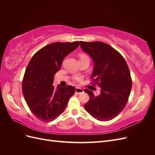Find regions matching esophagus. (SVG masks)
<instances>
[{
	"mask_svg": "<svg viewBox=\"0 0 155 155\" xmlns=\"http://www.w3.org/2000/svg\"><path fill=\"white\" fill-rule=\"evenodd\" d=\"M84 91L82 88H76V92L77 94H81L83 93Z\"/></svg>",
	"mask_w": 155,
	"mask_h": 155,
	"instance_id": "esophagus-1",
	"label": "esophagus"
}]
</instances>
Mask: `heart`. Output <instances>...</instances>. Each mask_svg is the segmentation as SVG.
I'll return each mask as SVG.
<instances>
[{
	"label": "heart",
	"instance_id": "1",
	"mask_svg": "<svg viewBox=\"0 0 155 155\" xmlns=\"http://www.w3.org/2000/svg\"><path fill=\"white\" fill-rule=\"evenodd\" d=\"M79 59H85V58H88V55L85 54H83V53H80L79 54ZM74 80L78 81H80L81 80V78L79 77H75L74 78Z\"/></svg>",
	"mask_w": 155,
	"mask_h": 155
}]
</instances>
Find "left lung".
<instances>
[{
  "label": "left lung",
  "mask_w": 155,
  "mask_h": 155,
  "mask_svg": "<svg viewBox=\"0 0 155 155\" xmlns=\"http://www.w3.org/2000/svg\"><path fill=\"white\" fill-rule=\"evenodd\" d=\"M80 46L94 63L92 85L101 88L97 96L88 88L84 90L90 97L84 107L96 120H110L123 110L128 101L132 88L128 65L118 51L103 42L80 41Z\"/></svg>",
  "instance_id": "8db88e82"
}]
</instances>
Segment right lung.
Segmentation results:
<instances>
[{
  "instance_id": "add662e5",
  "label": "right lung",
  "mask_w": 155,
  "mask_h": 155,
  "mask_svg": "<svg viewBox=\"0 0 155 155\" xmlns=\"http://www.w3.org/2000/svg\"><path fill=\"white\" fill-rule=\"evenodd\" d=\"M79 45L56 42L44 46L33 55L22 79V94L29 109L39 120L48 122L64 110L75 88H55L54 76L60 70L63 60Z\"/></svg>"
}]
</instances>
